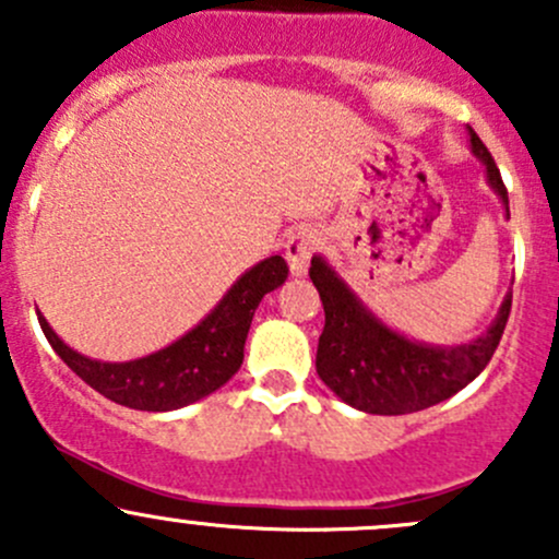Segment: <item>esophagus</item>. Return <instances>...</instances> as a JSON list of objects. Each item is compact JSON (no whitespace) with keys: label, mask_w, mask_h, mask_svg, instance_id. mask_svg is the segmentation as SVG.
Instances as JSON below:
<instances>
[{"label":"esophagus","mask_w":559,"mask_h":559,"mask_svg":"<svg viewBox=\"0 0 559 559\" xmlns=\"http://www.w3.org/2000/svg\"><path fill=\"white\" fill-rule=\"evenodd\" d=\"M321 235L311 227H300L292 233V238L286 240V262H289L292 275H306L311 257L319 251Z\"/></svg>","instance_id":"obj_1"}]
</instances>
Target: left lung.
I'll use <instances>...</instances> for the list:
<instances>
[{"label": "left lung", "instance_id": "1", "mask_svg": "<svg viewBox=\"0 0 559 559\" xmlns=\"http://www.w3.org/2000/svg\"><path fill=\"white\" fill-rule=\"evenodd\" d=\"M467 134L473 154L487 170V183L503 200L509 216V191L492 154L471 127ZM308 275L324 306L316 373L343 403L365 414H414L465 389L489 365L511 313V295H506L489 330L476 341L462 346H427L400 335L370 313L321 257L311 259Z\"/></svg>", "mask_w": 559, "mask_h": 559}]
</instances>
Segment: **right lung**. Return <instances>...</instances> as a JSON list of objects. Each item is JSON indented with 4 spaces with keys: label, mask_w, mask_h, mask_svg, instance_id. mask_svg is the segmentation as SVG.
<instances>
[{
    "label": "right lung",
    "mask_w": 559,
    "mask_h": 559,
    "mask_svg": "<svg viewBox=\"0 0 559 559\" xmlns=\"http://www.w3.org/2000/svg\"><path fill=\"white\" fill-rule=\"evenodd\" d=\"M289 275L284 257H267L246 270L216 308L183 337L129 362H99L67 346L39 316L45 337L88 386L134 411H175L227 384L243 365V346L253 311L267 292Z\"/></svg>",
    "instance_id": "right-lung-1"
}]
</instances>
